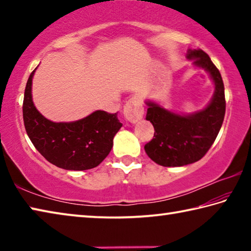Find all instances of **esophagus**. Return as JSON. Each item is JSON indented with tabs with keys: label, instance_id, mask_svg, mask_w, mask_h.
Instances as JSON below:
<instances>
[{
	"label": "esophagus",
	"instance_id": "1",
	"mask_svg": "<svg viewBox=\"0 0 251 251\" xmlns=\"http://www.w3.org/2000/svg\"><path fill=\"white\" fill-rule=\"evenodd\" d=\"M123 113H124V117L126 118V121L133 123V124L138 122L139 120H142L144 116V107L141 100L136 96L130 97L124 105Z\"/></svg>",
	"mask_w": 251,
	"mask_h": 251
}]
</instances>
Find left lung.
Listing matches in <instances>:
<instances>
[{"mask_svg":"<svg viewBox=\"0 0 251 251\" xmlns=\"http://www.w3.org/2000/svg\"><path fill=\"white\" fill-rule=\"evenodd\" d=\"M187 58L194 59L195 66L209 73L215 93L205 108L187 115L146 100V120L154 126L155 138L144 148L151 160L164 167H180L201 159L217 137L226 112L222 75L208 54L202 50H188Z\"/></svg>","mask_w":251,"mask_h":251,"instance_id":"1","label":"left lung"}]
</instances>
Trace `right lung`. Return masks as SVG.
<instances>
[{"instance_id": "obj_1", "label": "right lung", "mask_w": 251, "mask_h": 251, "mask_svg": "<svg viewBox=\"0 0 251 251\" xmlns=\"http://www.w3.org/2000/svg\"><path fill=\"white\" fill-rule=\"evenodd\" d=\"M36 70V69H35ZM27 79L23 100V121L29 139L46 160L67 171H86L103 161L113 147V138L123 126L117 114L95 110L82 120L55 123L34 106L32 79Z\"/></svg>"}]
</instances>
